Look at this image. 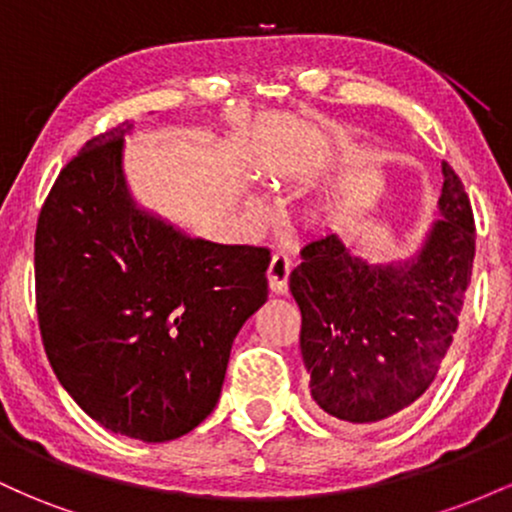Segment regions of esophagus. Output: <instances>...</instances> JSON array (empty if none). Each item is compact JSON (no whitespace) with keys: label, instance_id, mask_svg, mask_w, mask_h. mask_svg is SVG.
<instances>
[{"label":"esophagus","instance_id":"obj_1","mask_svg":"<svg viewBox=\"0 0 512 512\" xmlns=\"http://www.w3.org/2000/svg\"><path fill=\"white\" fill-rule=\"evenodd\" d=\"M289 274H291V260L284 252H274L272 262H269L267 279H269V291L276 296H284L289 291Z\"/></svg>","mask_w":512,"mask_h":512}]
</instances>
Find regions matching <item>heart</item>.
Here are the masks:
<instances>
[{
  "label": "heart",
  "mask_w": 512,
  "mask_h": 512,
  "mask_svg": "<svg viewBox=\"0 0 512 512\" xmlns=\"http://www.w3.org/2000/svg\"><path fill=\"white\" fill-rule=\"evenodd\" d=\"M248 209L252 211V214H264V211H267V202H264V197H260V195H252L248 199Z\"/></svg>",
  "instance_id": "obj_1"
}]
</instances>
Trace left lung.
Wrapping results in <instances>:
<instances>
[{"label":"left lung","mask_w":512,"mask_h":512,"mask_svg":"<svg viewBox=\"0 0 512 512\" xmlns=\"http://www.w3.org/2000/svg\"><path fill=\"white\" fill-rule=\"evenodd\" d=\"M474 248L469 197L448 163L438 216L411 257L370 262L337 233L305 245L289 289L317 407L346 424H375L424 395L457 332Z\"/></svg>","instance_id":"obj_1"}]
</instances>
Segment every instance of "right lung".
<instances>
[{"instance_id":"obj_1","label":"right lung","mask_w":512,"mask_h":512,"mask_svg":"<svg viewBox=\"0 0 512 512\" xmlns=\"http://www.w3.org/2000/svg\"><path fill=\"white\" fill-rule=\"evenodd\" d=\"M132 122L62 168L35 231V303L64 390L120 436L166 443L214 411L231 346L267 301L269 250L192 238L129 192Z\"/></svg>"}]
</instances>
